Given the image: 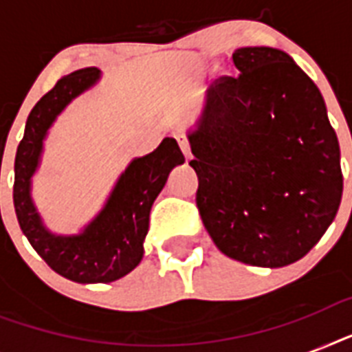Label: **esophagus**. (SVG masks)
Listing matches in <instances>:
<instances>
[{
  "instance_id": "esophagus-1",
  "label": "esophagus",
  "mask_w": 352,
  "mask_h": 352,
  "mask_svg": "<svg viewBox=\"0 0 352 352\" xmlns=\"http://www.w3.org/2000/svg\"><path fill=\"white\" fill-rule=\"evenodd\" d=\"M175 138H177V142H179V146H181V149H182V153H184V157H186V159H190V142H188V138L184 137V135H181V133H179V135H175Z\"/></svg>"
}]
</instances>
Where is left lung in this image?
<instances>
[{"label": "left lung", "instance_id": "8db88e82", "mask_svg": "<svg viewBox=\"0 0 352 352\" xmlns=\"http://www.w3.org/2000/svg\"><path fill=\"white\" fill-rule=\"evenodd\" d=\"M237 76L206 91L188 131L199 214L225 256L252 267L298 261L338 212L340 144L316 84L287 52L241 47Z\"/></svg>", "mask_w": 352, "mask_h": 352}]
</instances>
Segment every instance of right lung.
Here are the masks:
<instances>
[{
    "label": "right lung",
    "instance_id": "right-lung-1",
    "mask_svg": "<svg viewBox=\"0 0 352 352\" xmlns=\"http://www.w3.org/2000/svg\"><path fill=\"white\" fill-rule=\"evenodd\" d=\"M100 76V69L85 67L58 80L32 107L14 160L12 195L19 228L54 272L76 283H111L137 267L144 256L153 201L170 171L184 162L175 138L166 137L155 151L129 162L104 208L80 234L58 235L47 230L30 195L43 140L58 115Z\"/></svg>",
    "mask_w": 352,
    "mask_h": 352
}]
</instances>
